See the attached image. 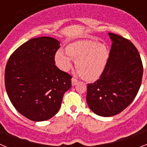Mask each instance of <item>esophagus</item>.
I'll return each mask as SVG.
<instances>
[{"instance_id": "34e87169", "label": "esophagus", "mask_w": 147, "mask_h": 147, "mask_svg": "<svg viewBox=\"0 0 147 147\" xmlns=\"http://www.w3.org/2000/svg\"><path fill=\"white\" fill-rule=\"evenodd\" d=\"M71 82H72L73 86H74V85H76V84H77L78 80H76V79H75V78H72V80H71Z\"/></svg>"}]
</instances>
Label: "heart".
Returning a JSON list of instances; mask_svg holds the SVG:
<instances>
[{
    "instance_id": "b5f03b06",
    "label": "heart",
    "mask_w": 147,
    "mask_h": 147,
    "mask_svg": "<svg viewBox=\"0 0 147 147\" xmlns=\"http://www.w3.org/2000/svg\"><path fill=\"white\" fill-rule=\"evenodd\" d=\"M66 53L58 50L54 56L56 65L63 71H68L73 60L82 77L95 81L102 76L108 62L110 51L107 46L96 41L79 40L66 46Z\"/></svg>"
}]
</instances>
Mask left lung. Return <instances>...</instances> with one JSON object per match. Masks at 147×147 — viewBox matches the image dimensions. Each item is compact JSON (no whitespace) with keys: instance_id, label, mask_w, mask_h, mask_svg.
Instances as JSON below:
<instances>
[{"instance_id":"obj_1","label":"left lung","mask_w":147,"mask_h":147,"mask_svg":"<svg viewBox=\"0 0 147 147\" xmlns=\"http://www.w3.org/2000/svg\"><path fill=\"white\" fill-rule=\"evenodd\" d=\"M112 40L108 62L100 78L88 84L86 100L96 115L110 117L132 103L141 87L143 65L133 44L118 34L108 33Z\"/></svg>"}]
</instances>
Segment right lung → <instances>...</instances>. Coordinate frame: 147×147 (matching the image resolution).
Instances as JSON below:
<instances>
[{
  "mask_svg": "<svg viewBox=\"0 0 147 147\" xmlns=\"http://www.w3.org/2000/svg\"><path fill=\"white\" fill-rule=\"evenodd\" d=\"M60 42L50 37L31 39L14 51L5 69L8 96L20 114L34 121L50 119L71 87V76L55 65Z\"/></svg>",
  "mask_w": 147,
  "mask_h": 147,
  "instance_id": "1",
  "label": "right lung"
}]
</instances>
